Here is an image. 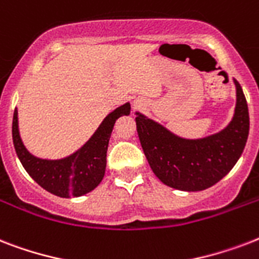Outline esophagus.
Wrapping results in <instances>:
<instances>
[{"label":"esophagus","instance_id":"1","mask_svg":"<svg viewBox=\"0 0 259 259\" xmlns=\"http://www.w3.org/2000/svg\"><path fill=\"white\" fill-rule=\"evenodd\" d=\"M142 102L141 101H134V103H133V109L134 110H140L142 107Z\"/></svg>","mask_w":259,"mask_h":259}]
</instances>
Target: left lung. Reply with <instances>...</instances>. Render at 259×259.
<instances>
[{
    "mask_svg": "<svg viewBox=\"0 0 259 259\" xmlns=\"http://www.w3.org/2000/svg\"><path fill=\"white\" fill-rule=\"evenodd\" d=\"M233 121L219 133L185 140L157 122L137 113L136 123L142 149L154 175L165 185L181 191H203L212 187L233 169L249 136V109L241 84Z\"/></svg>",
    "mask_w": 259,
    "mask_h": 259,
    "instance_id": "1",
    "label": "left lung"
}]
</instances>
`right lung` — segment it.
Returning a JSON list of instances; mask_svg holds the SVG:
<instances>
[{"instance_id":"add662e5","label":"right lung","mask_w":259,"mask_h":259,"mask_svg":"<svg viewBox=\"0 0 259 259\" xmlns=\"http://www.w3.org/2000/svg\"><path fill=\"white\" fill-rule=\"evenodd\" d=\"M130 103L110 113L84 145L62 160H41L25 149L18 133L17 109L14 110L12 137L20 161L40 187L60 197L86 195L101 183L106 170V153L114 123L122 115H129Z\"/></svg>"}]
</instances>
